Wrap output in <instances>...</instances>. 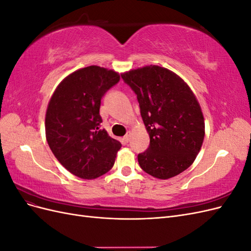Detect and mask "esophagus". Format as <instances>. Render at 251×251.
<instances>
[{"label":"esophagus","mask_w":251,"mask_h":251,"mask_svg":"<svg viewBox=\"0 0 251 251\" xmlns=\"http://www.w3.org/2000/svg\"><path fill=\"white\" fill-rule=\"evenodd\" d=\"M130 139H131V134H126L125 137H124V140L126 142H128V141H130Z\"/></svg>","instance_id":"obj_1"}]
</instances>
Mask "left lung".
<instances>
[{"label":"left lung","instance_id":"left-lung-1","mask_svg":"<svg viewBox=\"0 0 251 251\" xmlns=\"http://www.w3.org/2000/svg\"><path fill=\"white\" fill-rule=\"evenodd\" d=\"M121 77L137 95L150 135L149 149L138 155L140 168L161 180L184 172L199 154L205 136L203 113L192 89L179 75L156 65Z\"/></svg>","mask_w":251,"mask_h":251}]
</instances>
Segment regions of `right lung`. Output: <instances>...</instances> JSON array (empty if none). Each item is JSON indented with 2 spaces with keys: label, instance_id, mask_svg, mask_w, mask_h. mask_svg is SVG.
Here are the masks:
<instances>
[{
  "label": "right lung",
  "instance_id": "right-lung-1",
  "mask_svg": "<svg viewBox=\"0 0 251 251\" xmlns=\"http://www.w3.org/2000/svg\"><path fill=\"white\" fill-rule=\"evenodd\" d=\"M120 79L118 72L98 66L81 68L66 76L53 92L46 111L45 131L53 155L81 179L108 173L121 143L102 128L101 98Z\"/></svg>",
  "mask_w": 251,
  "mask_h": 251
}]
</instances>
